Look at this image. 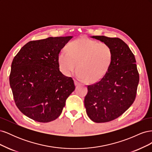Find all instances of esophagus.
Segmentation results:
<instances>
[{"label":"esophagus","mask_w":152,"mask_h":152,"mask_svg":"<svg viewBox=\"0 0 152 152\" xmlns=\"http://www.w3.org/2000/svg\"><path fill=\"white\" fill-rule=\"evenodd\" d=\"M74 82H75V86H78V85L80 84V82L79 81H77V80H75Z\"/></svg>","instance_id":"1"}]
</instances>
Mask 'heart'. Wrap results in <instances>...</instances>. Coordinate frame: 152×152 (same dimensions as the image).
<instances>
[{"label":"heart","instance_id":"obj_1","mask_svg":"<svg viewBox=\"0 0 152 152\" xmlns=\"http://www.w3.org/2000/svg\"><path fill=\"white\" fill-rule=\"evenodd\" d=\"M66 50L58 59L59 69L66 76L75 70L77 64V77L93 83L102 79L111 65L113 51L107 44L82 38L70 42Z\"/></svg>","mask_w":152,"mask_h":152}]
</instances>
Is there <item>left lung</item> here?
<instances>
[{"label":"left lung","instance_id":"1","mask_svg":"<svg viewBox=\"0 0 152 152\" xmlns=\"http://www.w3.org/2000/svg\"><path fill=\"white\" fill-rule=\"evenodd\" d=\"M91 37L108 44L112 49L113 58L101 80L87 86L84 105L91 121L107 122L120 117L134 103L139 73L134 55L122 40L103 35Z\"/></svg>","mask_w":152,"mask_h":152}]
</instances>
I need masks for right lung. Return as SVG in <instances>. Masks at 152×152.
Here are the masks:
<instances>
[{
  "mask_svg": "<svg viewBox=\"0 0 152 152\" xmlns=\"http://www.w3.org/2000/svg\"><path fill=\"white\" fill-rule=\"evenodd\" d=\"M72 36L28 42L14 58L10 83L16 105L25 115L49 122L60 115L75 90L72 77L59 71L58 56Z\"/></svg>",
  "mask_w": 152,
  "mask_h": 152,
  "instance_id": "right-lung-1",
  "label": "right lung"
}]
</instances>
